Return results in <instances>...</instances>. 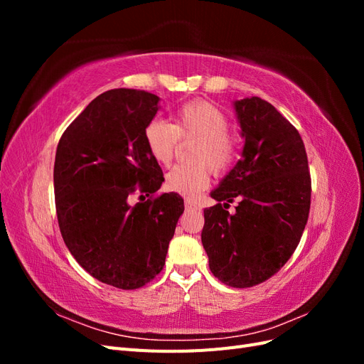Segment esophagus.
<instances>
[{
    "mask_svg": "<svg viewBox=\"0 0 364 364\" xmlns=\"http://www.w3.org/2000/svg\"><path fill=\"white\" fill-rule=\"evenodd\" d=\"M197 208H199V206H197L193 200H190V199L185 200V209H186V211H193V209H197Z\"/></svg>",
    "mask_w": 364,
    "mask_h": 364,
    "instance_id": "34e87169",
    "label": "esophagus"
}]
</instances>
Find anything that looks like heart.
Masks as SVG:
<instances>
[{"label":"heart","mask_w":364,"mask_h":364,"mask_svg":"<svg viewBox=\"0 0 364 364\" xmlns=\"http://www.w3.org/2000/svg\"><path fill=\"white\" fill-rule=\"evenodd\" d=\"M229 121L220 109L208 102L196 100L181 106L173 123L155 118L144 129V142L151 158L162 165L173 161L179 138L197 141L193 149V165H178L165 178V188L186 199H196L208 188L211 174L226 171L237 156L235 141L228 135Z\"/></svg>","instance_id":"b5f03b06"}]
</instances>
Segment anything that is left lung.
Segmentation results:
<instances>
[{
  "mask_svg": "<svg viewBox=\"0 0 364 364\" xmlns=\"http://www.w3.org/2000/svg\"><path fill=\"white\" fill-rule=\"evenodd\" d=\"M232 106L245 147L211 191L217 205L203 211L202 245L214 277L245 289L273 277L293 255L310 213L311 179L304 141L289 119L259 97ZM235 196L240 203L229 215Z\"/></svg>",
  "mask_w": 364,
  "mask_h": 364,
  "instance_id": "left-lung-1",
  "label": "left lung"
}]
</instances>
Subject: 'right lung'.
I'll list each match as a JSON object with an SVG mask.
<instances>
[{
	"instance_id": "right-lung-1",
	"label": "right lung",
	"mask_w": 364,
	"mask_h": 364,
	"mask_svg": "<svg viewBox=\"0 0 364 364\" xmlns=\"http://www.w3.org/2000/svg\"><path fill=\"white\" fill-rule=\"evenodd\" d=\"M159 102L155 94L126 87L103 92L63 132L54 161L65 245L91 277L123 290L142 287L162 270L183 213L176 193L129 202L135 185L153 194L164 182L144 142Z\"/></svg>"
}]
</instances>
